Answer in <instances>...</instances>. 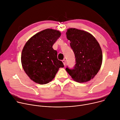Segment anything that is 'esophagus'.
Segmentation results:
<instances>
[{"mask_svg": "<svg viewBox=\"0 0 120 120\" xmlns=\"http://www.w3.org/2000/svg\"><path fill=\"white\" fill-rule=\"evenodd\" d=\"M62 62L63 63V64H64V65H65V64H66V60H62Z\"/></svg>", "mask_w": 120, "mask_h": 120, "instance_id": "esophagus-1", "label": "esophagus"}]
</instances>
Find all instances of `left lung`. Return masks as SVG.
I'll return each instance as SVG.
<instances>
[{"label":"left lung","mask_w":120,"mask_h":120,"mask_svg":"<svg viewBox=\"0 0 120 120\" xmlns=\"http://www.w3.org/2000/svg\"><path fill=\"white\" fill-rule=\"evenodd\" d=\"M66 37L71 42L76 63L73 69L67 66L66 71L77 82L89 81L101 68L103 59L101 47L92 35L84 30L69 29Z\"/></svg>","instance_id":"obj_1"}]
</instances>
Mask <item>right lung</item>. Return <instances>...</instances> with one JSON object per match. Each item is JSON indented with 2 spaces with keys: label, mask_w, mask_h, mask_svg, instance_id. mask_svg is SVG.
<instances>
[{
  "label": "right lung",
  "mask_w": 120,
  "mask_h": 120,
  "mask_svg": "<svg viewBox=\"0 0 120 120\" xmlns=\"http://www.w3.org/2000/svg\"><path fill=\"white\" fill-rule=\"evenodd\" d=\"M60 35L57 30L46 29L34 35L25 44L21 62L26 73L35 82L41 85L49 83L59 69L64 67L52 47Z\"/></svg>",
  "instance_id": "obj_1"
}]
</instances>
